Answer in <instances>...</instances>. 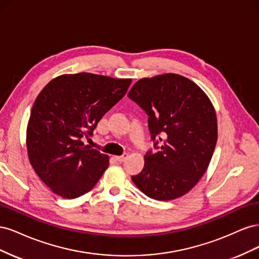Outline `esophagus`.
Returning a JSON list of instances; mask_svg holds the SVG:
<instances>
[{
    "label": "esophagus",
    "instance_id": "1",
    "mask_svg": "<svg viewBox=\"0 0 259 259\" xmlns=\"http://www.w3.org/2000/svg\"><path fill=\"white\" fill-rule=\"evenodd\" d=\"M127 156H128V154L127 153H124V154H122V155H119V156H115V159L119 161V162H124L125 160L127 159Z\"/></svg>",
    "mask_w": 259,
    "mask_h": 259
}]
</instances>
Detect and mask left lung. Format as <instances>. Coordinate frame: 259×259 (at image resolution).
<instances>
[{"label":"left lung","mask_w":259,"mask_h":259,"mask_svg":"<svg viewBox=\"0 0 259 259\" xmlns=\"http://www.w3.org/2000/svg\"><path fill=\"white\" fill-rule=\"evenodd\" d=\"M128 97L148 114L151 138L158 139L154 147L160 149L146 153L144 169L132 180L151 199L183 197L204 175L215 150L213 104L197 84L175 73L138 80Z\"/></svg>","instance_id":"1"}]
</instances>
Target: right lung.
<instances>
[{
	"label": "right lung",
	"mask_w": 259,
	"mask_h": 259,
	"mask_svg": "<svg viewBox=\"0 0 259 259\" xmlns=\"http://www.w3.org/2000/svg\"><path fill=\"white\" fill-rule=\"evenodd\" d=\"M132 79L88 72L62 74L38 94L27 126L30 164L57 195L89 192L109 165V156L84 145L98 122L126 94Z\"/></svg>",
	"instance_id": "right-lung-1"
}]
</instances>
